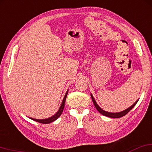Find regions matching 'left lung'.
<instances>
[{
    "label": "left lung",
    "instance_id": "8db88e82",
    "mask_svg": "<svg viewBox=\"0 0 152 152\" xmlns=\"http://www.w3.org/2000/svg\"><path fill=\"white\" fill-rule=\"evenodd\" d=\"M91 96L92 101H93L94 105H95V107H96V109H97L98 111L99 112L100 114H102V115L106 116V117H111V118H119V117H124V115H126V114L130 111V110H131V109H133V107L135 105H136V103H137V101H136V102H135V103L133 104V105H131V107H129L126 110H124V111H122L121 112H118V113H112V112H108L104 111L103 110H102L101 108H100L99 106L98 105V104L96 103V102L95 101V100H94V98L93 96H92V95H91Z\"/></svg>",
    "mask_w": 152,
    "mask_h": 152
}]
</instances>
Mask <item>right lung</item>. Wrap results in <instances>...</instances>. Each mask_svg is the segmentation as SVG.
Returning a JSON list of instances; mask_svg holds the SVG:
<instances>
[{
	"mask_svg": "<svg viewBox=\"0 0 152 152\" xmlns=\"http://www.w3.org/2000/svg\"><path fill=\"white\" fill-rule=\"evenodd\" d=\"M68 91L66 92V95H65L64 99H63L62 104H61V105L60 108H59L58 111L57 112L54 116H52V117H51L50 118H48V119H33V118H31V119L34 120V121H37V122H39V123H41V124H50V123H51V122H53L56 119H58V118L60 117L61 115L63 110H64V108L65 106V102H66V98L67 94H68Z\"/></svg>",
	"mask_w": 152,
	"mask_h": 152,
	"instance_id": "1",
	"label": "right lung"
}]
</instances>
